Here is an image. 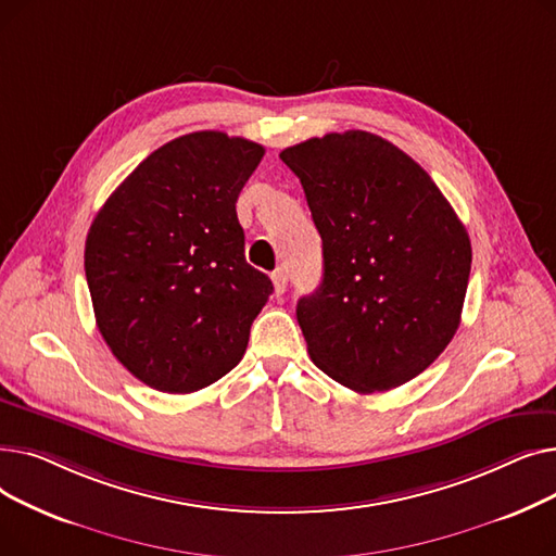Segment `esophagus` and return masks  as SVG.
Here are the masks:
<instances>
[{"label":"esophagus","instance_id":"obj_1","mask_svg":"<svg viewBox=\"0 0 556 556\" xmlns=\"http://www.w3.org/2000/svg\"><path fill=\"white\" fill-rule=\"evenodd\" d=\"M273 286H275V295H283L286 293V286H288V273L286 270H275L273 273Z\"/></svg>","mask_w":556,"mask_h":556}]
</instances>
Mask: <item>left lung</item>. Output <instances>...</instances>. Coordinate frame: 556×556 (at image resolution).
I'll use <instances>...</instances> for the list:
<instances>
[{"label":"left lung","instance_id":"1","mask_svg":"<svg viewBox=\"0 0 556 556\" xmlns=\"http://www.w3.org/2000/svg\"><path fill=\"white\" fill-rule=\"evenodd\" d=\"M279 157L323 237V283L298 302L311 361L361 394L413 381L459 327L466 227L430 175L378 135L329 132Z\"/></svg>","mask_w":556,"mask_h":556}]
</instances>
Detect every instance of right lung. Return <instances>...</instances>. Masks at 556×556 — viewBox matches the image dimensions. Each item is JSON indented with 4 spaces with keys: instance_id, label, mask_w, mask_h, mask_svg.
<instances>
[{
    "instance_id": "right-lung-1",
    "label": "right lung",
    "mask_w": 556,
    "mask_h": 556,
    "mask_svg": "<svg viewBox=\"0 0 556 556\" xmlns=\"http://www.w3.org/2000/svg\"><path fill=\"white\" fill-rule=\"evenodd\" d=\"M263 146L200 130L116 187L85 241L97 327L135 378L189 394L237 367L273 281L245 261L237 200Z\"/></svg>"
}]
</instances>
